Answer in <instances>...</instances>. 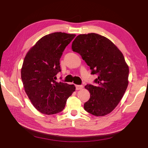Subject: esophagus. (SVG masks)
Wrapping results in <instances>:
<instances>
[{"label":"esophagus","instance_id":"esophagus-1","mask_svg":"<svg viewBox=\"0 0 148 148\" xmlns=\"http://www.w3.org/2000/svg\"><path fill=\"white\" fill-rule=\"evenodd\" d=\"M84 86H82V85H76V90H80L83 88Z\"/></svg>","mask_w":148,"mask_h":148}]
</instances>
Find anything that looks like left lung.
Returning <instances> with one entry per match:
<instances>
[{"mask_svg": "<svg viewBox=\"0 0 148 148\" xmlns=\"http://www.w3.org/2000/svg\"><path fill=\"white\" fill-rule=\"evenodd\" d=\"M72 49L90 66L97 86L87 85L90 99L84 109L95 116H104L115 109L127 88L129 69L124 56L108 38L96 33L79 34L72 42Z\"/></svg>", "mask_w": 148, "mask_h": 148, "instance_id": "1", "label": "left lung"}]
</instances>
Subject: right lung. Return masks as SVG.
Wrapping results in <instances>:
<instances>
[{
  "label": "right lung",
  "mask_w": 148,
  "mask_h": 148,
  "mask_svg": "<svg viewBox=\"0 0 148 148\" xmlns=\"http://www.w3.org/2000/svg\"><path fill=\"white\" fill-rule=\"evenodd\" d=\"M76 34L53 32L41 38L27 52L21 70L26 94L35 108L52 115L62 111L75 91L74 85L56 82L62 52Z\"/></svg>",
  "instance_id": "obj_1"
}]
</instances>
